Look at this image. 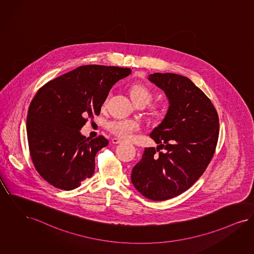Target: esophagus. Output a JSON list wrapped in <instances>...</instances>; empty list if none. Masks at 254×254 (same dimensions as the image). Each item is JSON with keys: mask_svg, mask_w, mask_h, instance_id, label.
Returning a JSON list of instances; mask_svg holds the SVG:
<instances>
[{"mask_svg": "<svg viewBox=\"0 0 254 254\" xmlns=\"http://www.w3.org/2000/svg\"><path fill=\"white\" fill-rule=\"evenodd\" d=\"M123 141V139L118 138V137H113V138H112V142H113V144H120V143H122Z\"/></svg>", "mask_w": 254, "mask_h": 254, "instance_id": "1", "label": "esophagus"}]
</instances>
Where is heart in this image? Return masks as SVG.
Returning a JSON list of instances; mask_svg holds the SVG:
<instances>
[{
  "instance_id": "b5f03b06",
  "label": "heart",
  "mask_w": 254,
  "mask_h": 254,
  "mask_svg": "<svg viewBox=\"0 0 254 254\" xmlns=\"http://www.w3.org/2000/svg\"><path fill=\"white\" fill-rule=\"evenodd\" d=\"M129 95L132 103L135 105L140 104L142 106H144L149 104L152 100L151 91L147 86L140 84L131 85V87L129 88ZM108 99H109V96H107L106 99L104 100L103 107L106 106ZM150 114L152 118L160 119L164 114V109L160 105H153L150 107ZM138 129H139L138 123L131 120H117L108 124V130L115 135L123 138L131 137V134L134 131H137Z\"/></svg>"
}]
</instances>
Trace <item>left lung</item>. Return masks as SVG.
Segmentation results:
<instances>
[{
  "mask_svg": "<svg viewBox=\"0 0 254 254\" xmlns=\"http://www.w3.org/2000/svg\"><path fill=\"white\" fill-rule=\"evenodd\" d=\"M148 79L167 95L169 109L150 132L158 146L145 148L131 180L144 197L157 201L184 193L203 174L216 150L219 120L210 99L188 77L156 72Z\"/></svg>",
  "mask_w": 254,
  "mask_h": 254,
  "instance_id": "1",
  "label": "left lung"
}]
</instances>
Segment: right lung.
<instances>
[{
	"label": "right lung",
	"mask_w": 254,
	"mask_h": 254,
	"mask_svg": "<svg viewBox=\"0 0 254 254\" xmlns=\"http://www.w3.org/2000/svg\"><path fill=\"white\" fill-rule=\"evenodd\" d=\"M131 68L85 65L38 89L27 114V138L34 166L55 188L72 190L90 178L97 152L108 145L99 135L84 136L87 119L99 116L108 92Z\"/></svg>",
	"instance_id": "add662e5"
}]
</instances>
